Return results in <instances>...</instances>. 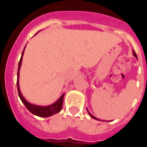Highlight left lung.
<instances>
[{"label": "left lung", "instance_id": "obj_1", "mask_svg": "<svg viewBox=\"0 0 147 147\" xmlns=\"http://www.w3.org/2000/svg\"><path fill=\"white\" fill-rule=\"evenodd\" d=\"M132 52H133V55H134V56H135V57H137V55H136V52H135V51H132ZM88 113H89V115H90V116H91V117H92V118H93V119H96V120H98V119H96V118L95 117V116H93V115H92V114H91V113H90V112H89V111H88Z\"/></svg>", "mask_w": 147, "mask_h": 147}]
</instances>
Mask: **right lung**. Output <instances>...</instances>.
Returning a JSON list of instances; mask_svg holds the SVG:
<instances>
[{"label":"right lung","mask_w":147,"mask_h":147,"mask_svg":"<svg viewBox=\"0 0 147 147\" xmlns=\"http://www.w3.org/2000/svg\"><path fill=\"white\" fill-rule=\"evenodd\" d=\"M26 48V47H25ZM25 50V49H24ZM24 50H23V53H22L21 57H20V61H19V65H18V80H17V87H18V91L19 97H20V100L22 101L24 105L26 106L27 109L29 110L32 113L34 114V115L40 116V117H49L51 115H54V114L57 113L62 110V104H63V98H64L65 94H62L60 96V98L53 105H49V106H46V107H41V106H38V105H34L32 104L28 103L25 98H23L22 96L20 90V87H19V71H20V66H21L22 59H23V55L24 53Z\"/></svg>","instance_id":"right-lung-1"}]
</instances>
